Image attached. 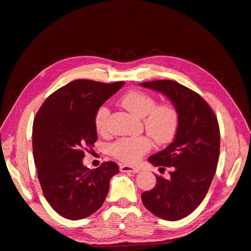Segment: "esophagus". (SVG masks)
Returning <instances> with one entry per match:
<instances>
[{
	"instance_id": "34e87169",
	"label": "esophagus",
	"mask_w": 251,
	"mask_h": 251,
	"mask_svg": "<svg viewBox=\"0 0 251 251\" xmlns=\"http://www.w3.org/2000/svg\"><path fill=\"white\" fill-rule=\"evenodd\" d=\"M119 169L120 171L123 173H133V174H136L139 172V169L137 168H134V166H131V165H126V164H120L119 165Z\"/></svg>"
}]
</instances>
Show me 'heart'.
I'll use <instances>...</instances> for the list:
<instances>
[{
	"mask_svg": "<svg viewBox=\"0 0 251 251\" xmlns=\"http://www.w3.org/2000/svg\"><path fill=\"white\" fill-rule=\"evenodd\" d=\"M120 103L137 117L143 118V125L153 139L160 144L172 141L179 126L177 110L171 104H158L154 97L139 90L130 91L120 100ZM110 110L101 105L95 114V127L100 133L107 130ZM153 142L148 136L121 138L111 144V154L118 160L134 164L151 149Z\"/></svg>",
	"mask_w": 251,
	"mask_h": 251,
	"instance_id": "heart-1",
	"label": "heart"
}]
</instances>
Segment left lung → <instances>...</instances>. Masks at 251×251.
Here are the masks:
<instances>
[{"label": "left lung", "instance_id": "1", "mask_svg": "<svg viewBox=\"0 0 251 251\" xmlns=\"http://www.w3.org/2000/svg\"><path fill=\"white\" fill-rule=\"evenodd\" d=\"M139 85L168 97L179 115L173 142L148 159L163 170L171 168V177L157 176L155 187L141 195L151 214L177 221L199 206L214 179L220 154L218 120L199 94L176 81L161 79Z\"/></svg>", "mask_w": 251, "mask_h": 251}]
</instances>
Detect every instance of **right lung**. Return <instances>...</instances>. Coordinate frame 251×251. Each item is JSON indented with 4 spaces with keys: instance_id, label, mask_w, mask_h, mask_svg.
Listing matches in <instances>:
<instances>
[{
    "instance_id": "1",
    "label": "right lung",
    "mask_w": 251,
    "mask_h": 251,
    "mask_svg": "<svg viewBox=\"0 0 251 251\" xmlns=\"http://www.w3.org/2000/svg\"><path fill=\"white\" fill-rule=\"evenodd\" d=\"M77 79L52 93L37 112L32 127L33 158L45 198L58 215L80 220L101 207L115 162L90 170L83 151L97 140L95 114L125 85Z\"/></svg>"
}]
</instances>
